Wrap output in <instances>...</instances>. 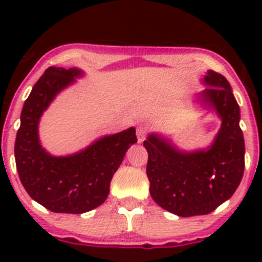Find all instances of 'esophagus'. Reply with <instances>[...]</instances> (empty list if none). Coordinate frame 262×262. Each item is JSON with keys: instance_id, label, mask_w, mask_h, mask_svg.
<instances>
[{"instance_id": "obj_1", "label": "esophagus", "mask_w": 262, "mask_h": 262, "mask_svg": "<svg viewBox=\"0 0 262 262\" xmlns=\"http://www.w3.org/2000/svg\"><path fill=\"white\" fill-rule=\"evenodd\" d=\"M145 136H147V129H145V127L139 126L138 128H136V138H138V143L144 142Z\"/></svg>"}]
</instances>
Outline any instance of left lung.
<instances>
[{"mask_svg":"<svg viewBox=\"0 0 262 262\" xmlns=\"http://www.w3.org/2000/svg\"><path fill=\"white\" fill-rule=\"evenodd\" d=\"M201 82L206 89L195 94L194 103L221 119L211 144L185 151L159 133H149L143 143L148 152L152 200L182 217L214 211L232 196L244 173L245 144L232 88L224 76L211 69Z\"/></svg>","mask_w":262,"mask_h":262,"instance_id":"8db88e82","label":"left lung"}]
</instances>
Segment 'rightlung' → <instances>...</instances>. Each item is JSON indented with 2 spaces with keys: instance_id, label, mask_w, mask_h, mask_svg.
<instances>
[{
  "instance_id": "add662e5",
  "label": "right lung",
  "mask_w": 262,
  "mask_h": 262,
  "mask_svg": "<svg viewBox=\"0 0 262 262\" xmlns=\"http://www.w3.org/2000/svg\"><path fill=\"white\" fill-rule=\"evenodd\" d=\"M84 76L82 69L50 67L36 81L20 113L14 147L19 180L32 200L52 212L84 214L102 205L127 149L138 142L135 127H129L66 156L51 155L41 145V115L62 90Z\"/></svg>"
}]
</instances>
